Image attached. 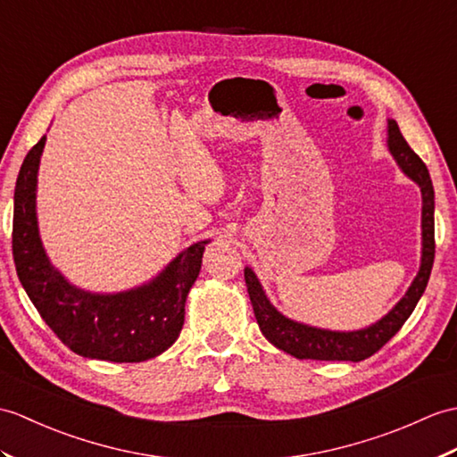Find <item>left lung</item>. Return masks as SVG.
<instances>
[{"label": "left lung", "mask_w": 457, "mask_h": 457, "mask_svg": "<svg viewBox=\"0 0 457 457\" xmlns=\"http://www.w3.org/2000/svg\"><path fill=\"white\" fill-rule=\"evenodd\" d=\"M387 147L394 155L401 171L420 187L422 195V254L419 274L409 286L407 294L395 303L394 310L381 317L379 321L358 331H328L303 325L282 315L264 294L262 286L249 267L245 269V284L253 303L254 317L259 328L267 341L284 353L300 360H350L360 362L366 360L384 346L391 337L409 320L415 310L420 295L427 288L432 262H434V187L427 165L422 159L411 150L405 137H403L395 120L387 122Z\"/></svg>", "instance_id": "obj_1"}]
</instances>
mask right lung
I'll return each instance as SVG.
<instances>
[{"label": "right lung", "mask_w": 457, "mask_h": 457, "mask_svg": "<svg viewBox=\"0 0 457 457\" xmlns=\"http://www.w3.org/2000/svg\"><path fill=\"white\" fill-rule=\"evenodd\" d=\"M46 136L25 157L15 185L13 259L17 277L42 320L83 358L144 362L171 346L185 323L187 295L203 267L208 241H198L154 280L116 294L81 290L63 278L42 247L37 221V175Z\"/></svg>", "instance_id": "1"}]
</instances>
